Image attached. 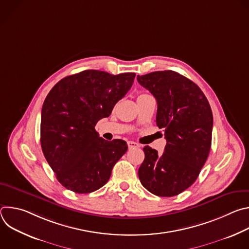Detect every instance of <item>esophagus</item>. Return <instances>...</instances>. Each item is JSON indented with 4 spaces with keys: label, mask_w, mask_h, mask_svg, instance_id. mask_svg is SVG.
I'll return each mask as SVG.
<instances>
[{
    "label": "esophagus",
    "mask_w": 249,
    "mask_h": 249,
    "mask_svg": "<svg viewBox=\"0 0 249 249\" xmlns=\"http://www.w3.org/2000/svg\"><path fill=\"white\" fill-rule=\"evenodd\" d=\"M128 147L129 149H136V148H140V145L138 143H136V142H133V141H128Z\"/></svg>",
    "instance_id": "esophagus-1"
}]
</instances>
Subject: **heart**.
I'll return each instance as SVG.
<instances>
[{
  "label": "heart",
  "instance_id": "1",
  "mask_svg": "<svg viewBox=\"0 0 249 249\" xmlns=\"http://www.w3.org/2000/svg\"><path fill=\"white\" fill-rule=\"evenodd\" d=\"M143 95H146V94H140L138 97H140V96H143Z\"/></svg>",
  "mask_w": 249,
  "mask_h": 249
}]
</instances>
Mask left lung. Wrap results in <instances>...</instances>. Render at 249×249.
Instances as JSON below:
<instances>
[{
	"label": "left lung",
	"mask_w": 249,
	"mask_h": 249,
	"mask_svg": "<svg viewBox=\"0 0 249 249\" xmlns=\"http://www.w3.org/2000/svg\"><path fill=\"white\" fill-rule=\"evenodd\" d=\"M158 102L156 123L164 129V152L149 146L138 175L151 193L160 197L178 195L190 187L204 166L212 143L213 114L200 88L173 71L138 76Z\"/></svg>",
	"instance_id": "obj_1"
}]
</instances>
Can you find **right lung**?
I'll return each mask as SVG.
<instances>
[{"label": "right lung", "mask_w": 249, "mask_h": 249, "mask_svg": "<svg viewBox=\"0 0 249 249\" xmlns=\"http://www.w3.org/2000/svg\"><path fill=\"white\" fill-rule=\"evenodd\" d=\"M135 76L86 70L62 79L49 91L41 110V148L67 189L80 194L99 189L127 152L125 141H105L94 126L111 114Z\"/></svg>", "instance_id": "1"}]
</instances>
